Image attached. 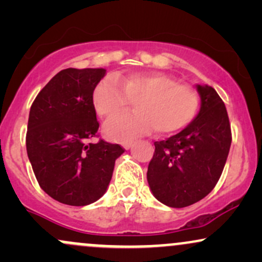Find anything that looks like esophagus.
Here are the masks:
<instances>
[{"mask_svg": "<svg viewBox=\"0 0 262 262\" xmlns=\"http://www.w3.org/2000/svg\"><path fill=\"white\" fill-rule=\"evenodd\" d=\"M133 144H134L133 140H129V141H125V143H123L122 145H123V148H124V149H129L132 145H133Z\"/></svg>", "mask_w": 262, "mask_h": 262, "instance_id": "1", "label": "esophagus"}]
</instances>
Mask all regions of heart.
Wrapping results in <instances>:
<instances>
[{
	"label": "heart",
	"mask_w": 262,
	"mask_h": 262,
	"mask_svg": "<svg viewBox=\"0 0 262 262\" xmlns=\"http://www.w3.org/2000/svg\"><path fill=\"white\" fill-rule=\"evenodd\" d=\"M137 99L138 112L122 114L104 125L107 139L123 143L152 129L159 135L175 134L193 121L200 107L194 90L161 73L108 76L92 95L93 107L103 119L113 118L125 110L129 100Z\"/></svg>",
	"instance_id": "b5f03b06"
}]
</instances>
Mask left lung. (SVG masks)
I'll list each match as a JSON object with an SVG mask.
<instances>
[{
  "mask_svg": "<svg viewBox=\"0 0 262 262\" xmlns=\"http://www.w3.org/2000/svg\"><path fill=\"white\" fill-rule=\"evenodd\" d=\"M196 89L201 98L196 117L180 133L155 141L146 173L154 197L172 208L191 206L214 188L231 144L224 102L213 87Z\"/></svg>",
  "mask_w": 262,
  "mask_h": 262,
  "instance_id": "obj_1",
  "label": "left lung"
}]
</instances>
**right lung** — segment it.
I'll return each mask as SVG.
<instances>
[{
    "label": "right lung",
    "mask_w": 262,
    "mask_h": 262,
    "mask_svg": "<svg viewBox=\"0 0 262 262\" xmlns=\"http://www.w3.org/2000/svg\"><path fill=\"white\" fill-rule=\"evenodd\" d=\"M106 69H65L38 93L29 112L27 154L45 193L69 206H87L106 193L124 150L89 143L98 124L92 95Z\"/></svg>",
    "instance_id": "add662e5"
}]
</instances>
